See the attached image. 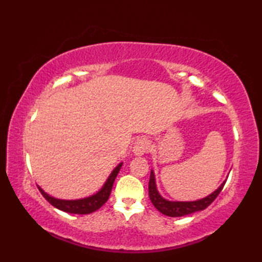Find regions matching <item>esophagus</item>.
Masks as SVG:
<instances>
[{
    "mask_svg": "<svg viewBox=\"0 0 262 262\" xmlns=\"http://www.w3.org/2000/svg\"><path fill=\"white\" fill-rule=\"evenodd\" d=\"M149 149V142L145 138H140V140H137L134 147H133V152H134L135 155L137 157H141V155L145 154L148 152Z\"/></svg>",
    "mask_w": 262,
    "mask_h": 262,
    "instance_id": "1",
    "label": "esophagus"
}]
</instances>
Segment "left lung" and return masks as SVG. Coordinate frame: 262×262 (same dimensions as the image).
I'll return each mask as SVG.
<instances>
[{
	"instance_id": "1",
	"label": "left lung",
	"mask_w": 262,
	"mask_h": 262,
	"mask_svg": "<svg viewBox=\"0 0 262 262\" xmlns=\"http://www.w3.org/2000/svg\"><path fill=\"white\" fill-rule=\"evenodd\" d=\"M225 182L226 181L222 183V185L217 188L214 192H211L207 197H205L203 199L194 200V202H170V200L164 199L159 193L157 185H155L154 172L151 171V177H149V182H148V194H149V199H151L152 204L154 205V207L159 211H161V213L170 217H180V216L192 214L194 211L204 210L205 208H207L208 206L216 199V197L219 196L220 192L222 191V189H223L225 185Z\"/></svg>"
}]
</instances>
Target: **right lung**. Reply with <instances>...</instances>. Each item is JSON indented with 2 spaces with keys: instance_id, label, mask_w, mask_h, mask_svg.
I'll return each mask as SVG.
<instances>
[{
  "instance_id": "obj_1",
  "label": "right lung",
  "mask_w": 262,
  "mask_h": 262,
  "mask_svg": "<svg viewBox=\"0 0 262 262\" xmlns=\"http://www.w3.org/2000/svg\"><path fill=\"white\" fill-rule=\"evenodd\" d=\"M122 163H119L114 169V171L111 172V174L107 179V181L104 182V185L100 190L92 194L90 197L83 198V199H76V200H64V199H57L54 198L52 196H49L48 193L42 190L40 187H38L39 191L41 192V194L49 204H52L54 207H56L59 210L66 211V213H71V214H80V215H85V214H91L93 211H96L99 209L101 206L107 202L110 196L111 189H113L114 182L117 174L119 173V170L121 168Z\"/></svg>"
}]
</instances>
